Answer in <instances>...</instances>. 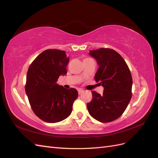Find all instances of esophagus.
Wrapping results in <instances>:
<instances>
[{
    "mask_svg": "<svg viewBox=\"0 0 158 158\" xmlns=\"http://www.w3.org/2000/svg\"><path fill=\"white\" fill-rule=\"evenodd\" d=\"M78 94L80 95V94H82V93H84V91L83 89H78Z\"/></svg>",
    "mask_w": 158,
    "mask_h": 158,
    "instance_id": "esophagus-1",
    "label": "esophagus"
}]
</instances>
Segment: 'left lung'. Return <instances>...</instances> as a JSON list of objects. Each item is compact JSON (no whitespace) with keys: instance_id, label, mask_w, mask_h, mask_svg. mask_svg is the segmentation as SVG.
Listing matches in <instances>:
<instances>
[{"instance_id":"left-lung-1","label":"left lung","mask_w":158,"mask_h":158,"mask_svg":"<svg viewBox=\"0 0 158 158\" xmlns=\"http://www.w3.org/2000/svg\"><path fill=\"white\" fill-rule=\"evenodd\" d=\"M99 69L95 80L103 87L102 95L93 91L87 104L89 114L102 123L111 122L125 111L132 96V78L128 66L118 52L111 49L89 51Z\"/></svg>"}]
</instances>
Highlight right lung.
I'll use <instances>...</instances> for the list:
<instances>
[{"mask_svg": "<svg viewBox=\"0 0 158 158\" xmlns=\"http://www.w3.org/2000/svg\"><path fill=\"white\" fill-rule=\"evenodd\" d=\"M69 61L65 51L47 49L36 57L27 70L26 94L33 112L45 122L55 123L67 118L78 98L76 89L56 84L60 76L67 73Z\"/></svg>", "mask_w": 158, "mask_h": 158, "instance_id": "add662e5", "label": "right lung"}]
</instances>
